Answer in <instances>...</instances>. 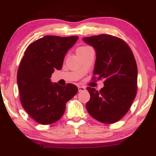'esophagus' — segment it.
I'll use <instances>...</instances> for the list:
<instances>
[{
	"label": "esophagus",
	"instance_id": "34e87169",
	"mask_svg": "<svg viewBox=\"0 0 156 156\" xmlns=\"http://www.w3.org/2000/svg\"><path fill=\"white\" fill-rule=\"evenodd\" d=\"M78 92H83V91H84L86 89V88L84 87H78Z\"/></svg>",
	"mask_w": 156,
	"mask_h": 156
}]
</instances>
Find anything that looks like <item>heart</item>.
I'll return each mask as SVG.
<instances>
[{"label": "heart", "instance_id": "b5f03b06", "mask_svg": "<svg viewBox=\"0 0 156 156\" xmlns=\"http://www.w3.org/2000/svg\"><path fill=\"white\" fill-rule=\"evenodd\" d=\"M87 48H89L88 46H84V47H80L79 48H78V50H83V49H87Z\"/></svg>", "mask_w": 156, "mask_h": 156}]
</instances>
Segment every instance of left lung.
I'll use <instances>...</instances> for the list:
<instances>
[{
    "mask_svg": "<svg viewBox=\"0 0 156 156\" xmlns=\"http://www.w3.org/2000/svg\"><path fill=\"white\" fill-rule=\"evenodd\" d=\"M96 51L93 79L104 80L100 91L87 87L90 100L86 104L94 119L105 124L119 121L128 112L137 91V65L124 40L109 34L83 37Z\"/></svg>",
    "mask_w": 156,
    "mask_h": 156,
    "instance_id": "1",
    "label": "left lung"
}]
</instances>
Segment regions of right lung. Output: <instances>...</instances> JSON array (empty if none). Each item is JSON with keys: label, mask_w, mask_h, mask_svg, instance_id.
I'll use <instances>...</instances> for the list:
<instances>
[{"label": "right lung", "mask_w": 156, "mask_h": 156, "mask_svg": "<svg viewBox=\"0 0 156 156\" xmlns=\"http://www.w3.org/2000/svg\"><path fill=\"white\" fill-rule=\"evenodd\" d=\"M78 39L77 36H45L26 48L17 71L20 99L23 108L39 124L58 121L67 102L78 92L74 84L62 87L50 79L55 69H62L64 55Z\"/></svg>", "instance_id": "right-lung-1"}]
</instances>
